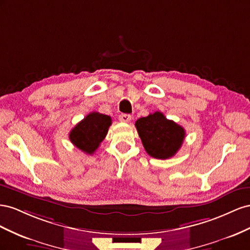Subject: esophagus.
I'll list each match as a JSON object with an SVG mask.
<instances>
[{
  "instance_id": "34e87169",
  "label": "esophagus",
  "mask_w": 250,
  "mask_h": 250,
  "mask_svg": "<svg viewBox=\"0 0 250 250\" xmlns=\"http://www.w3.org/2000/svg\"><path fill=\"white\" fill-rule=\"evenodd\" d=\"M132 119V116L130 114H120L119 115V120L121 123H130Z\"/></svg>"
}]
</instances>
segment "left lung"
I'll return each instance as SVG.
<instances>
[{"label": "left lung", "mask_w": 250, "mask_h": 250, "mask_svg": "<svg viewBox=\"0 0 250 250\" xmlns=\"http://www.w3.org/2000/svg\"><path fill=\"white\" fill-rule=\"evenodd\" d=\"M146 153L156 159H168L181 147L185 131L161 112L149 114L135 123Z\"/></svg>", "instance_id": "8db88e82"}]
</instances>
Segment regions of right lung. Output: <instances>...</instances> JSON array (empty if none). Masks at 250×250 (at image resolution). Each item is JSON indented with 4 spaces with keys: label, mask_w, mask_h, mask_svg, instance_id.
I'll use <instances>...</instances> for the list:
<instances>
[{
    "label": "right lung",
    "mask_w": 250,
    "mask_h": 250,
    "mask_svg": "<svg viewBox=\"0 0 250 250\" xmlns=\"http://www.w3.org/2000/svg\"><path fill=\"white\" fill-rule=\"evenodd\" d=\"M111 125L110 116L92 112L71 130L69 139L81 151L92 155L106 136Z\"/></svg>",
    "instance_id": "1"
}]
</instances>
